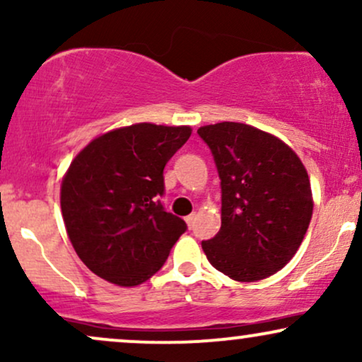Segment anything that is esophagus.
<instances>
[{
    "label": "esophagus",
    "instance_id": "1",
    "mask_svg": "<svg viewBox=\"0 0 362 362\" xmlns=\"http://www.w3.org/2000/svg\"><path fill=\"white\" fill-rule=\"evenodd\" d=\"M194 221H195V214H189L185 218V223H187V226H189V228L194 226Z\"/></svg>",
    "mask_w": 362,
    "mask_h": 362
}]
</instances>
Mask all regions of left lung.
Returning a JSON list of instances; mask_svg holds the SVG:
<instances>
[{
	"label": "left lung",
	"instance_id": "obj_1",
	"mask_svg": "<svg viewBox=\"0 0 362 362\" xmlns=\"http://www.w3.org/2000/svg\"><path fill=\"white\" fill-rule=\"evenodd\" d=\"M197 134L221 180V228L202 250L231 279H265L293 259L308 230V173L288 144L247 124L219 122Z\"/></svg>",
	"mask_w": 362,
	"mask_h": 362
}]
</instances>
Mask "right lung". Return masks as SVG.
Returning a JSON list of instances; mask_svg holds the SVG:
<instances>
[{"label": "right lung", "instance_id": "1", "mask_svg": "<svg viewBox=\"0 0 362 362\" xmlns=\"http://www.w3.org/2000/svg\"><path fill=\"white\" fill-rule=\"evenodd\" d=\"M192 129L141 122L93 139L61 185L66 231L102 279L138 286L163 267L187 224L167 213L163 170Z\"/></svg>", "mask_w": 362, "mask_h": 362}]
</instances>
